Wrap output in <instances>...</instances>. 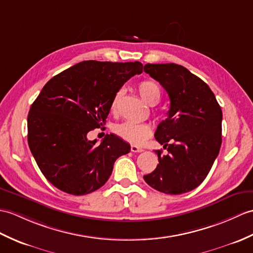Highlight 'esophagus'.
<instances>
[{
	"instance_id": "esophagus-1",
	"label": "esophagus",
	"mask_w": 253,
	"mask_h": 253,
	"mask_svg": "<svg viewBox=\"0 0 253 253\" xmlns=\"http://www.w3.org/2000/svg\"><path fill=\"white\" fill-rule=\"evenodd\" d=\"M130 151H131V152H133V153H141V152H143V150H142V149L138 148V146H136V145H131Z\"/></svg>"
}]
</instances>
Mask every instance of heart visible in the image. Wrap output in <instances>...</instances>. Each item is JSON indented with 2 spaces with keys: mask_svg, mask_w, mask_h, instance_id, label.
I'll use <instances>...</instances> for the list:
<instances>
[{
  "mask_svg": "<svg viewBox=\"0 0 253 253\" xmlns=\"http://www.w3.org/2000/svg\"><path fill=\"white\" fill-rule=\"evenodd\" d=\"M138 90L140 96L143 98L146 103L150 105H155L161 100V89L158 85L153 81H142L138 85ZM123 95V90H119L113 98L111 103V110L115 112L119 104L120 98ZM114 132L117 136L124 139L127 142L141 145L144 141L151 137L152 128L145 123H134V122H123L114 126Z\"/></svg>",
  "mask_w": 253,
  "mask_h": 253,
  "instance_id": "1",
  "label": "heart"
}]
</instances>
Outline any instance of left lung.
Returning a JSON list of instances; mask_svg holds the SVG:
<instances>
[{"label":"left lung","instance_id":"obj_1","mask_svg":"<svg viewBox=\"0 0 253 253\" xmlns=\"http://www.w3.org/2000/svg\"><path fill=\"white\" fill-rule=\"evenodd\" d=\"M148 73L165 88L170 108L155 139L168 154L155 151L158 164L143 179L165 194H183L207 177L222 143V110L214 93L198 76L175 63H148Z\"/></svg>","mask_w":253,"mask_h":253}]
</instances>
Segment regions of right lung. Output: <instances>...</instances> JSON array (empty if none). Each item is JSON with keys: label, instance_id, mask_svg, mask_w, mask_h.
Returning a JSON list of instances; mask_svg holds the SVG:
<instances>
[{"label": "right lung", "instance_id": "add662e5", "mask_svg": "<svg viewBox=\"0 0 253 253\" xmlns=\"http://www.w3.org/2000/svg\"><path fill=\"white\" fill-rule=\"evenodd\" d=\"M142 70L139 61L87 60L43 87L28 114V143L44 177L57 189L72 195L100 189L117 158L130 152L115 134L97 144L87 133L105 124L116 92Z\"/></svg>", "mask_w": 253, "mask_h": 253}]
</instances>
